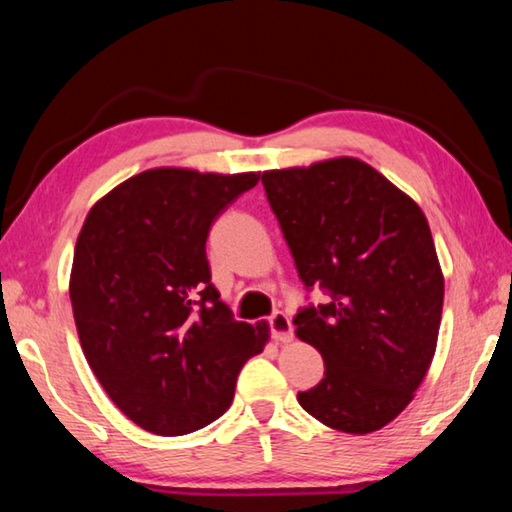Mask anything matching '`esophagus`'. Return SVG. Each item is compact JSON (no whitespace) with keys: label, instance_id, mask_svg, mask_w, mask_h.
Returning a JSON list of instances; mask_svg holds the SVG:
<instances>
[{"label":"esophagus","instance_id":"34e87169","mask_svg":"<svg viewBox=\"0 0 512 512\" xmlns=\"http://www.w3.org/2000/svg\"><path fill=\"white\" fill-rule=\"evenodd\" d=\"M268 327H271V336L280 343H289L293 336V327L289 316L284 311H275V314L268 318Z\"/></svg>","mask_w":512,"mask_h":512}]
</instances>
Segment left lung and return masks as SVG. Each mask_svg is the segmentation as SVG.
I'll return each instance as SVG.
<instances>
[{"label": "left lung", "instance_id": "left-lung-1", "mask_svg": "<svg viewBox=\"0 0 512 512\" xmlns=\"http://www.w3.org/2000/svg\"><path fill=\"white\" fill-rule=\"evenodd\" d=\"M262 185L302 284L329 296L293 318L298 339L325 361L300 406L345 433L386 427L436 352L445 280L427 219L357 158L264 171Z\"/></svg>", "mask_w": 512, "mask_h": 512}]
</instances>
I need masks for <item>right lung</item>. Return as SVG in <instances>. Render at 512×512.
I'll return each mask as SVG.
<instances>
[{"instance_id":"1","label":"right lung","mask_w":512,"mask_h":512,"mask_svg":"<svg viewBox=\"0 0 512 512\" xmlns=\"http://www.w3.org/2000/svg\"><path fill=\"white\" fill-rule=\"evenodd\" d=\"M259 173L149 169L92 207L76 239L69 298L85 359L117 409L158 436L228 411L268 325L235 320L212 284L205 241Z\"/></svg>"}]
</instances>
